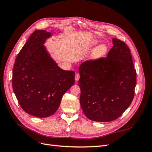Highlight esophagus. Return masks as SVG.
I'll return each mask as SVG.
<instances>
[{"label":"esophagus","instance_id":"obj_1","mask_svg":"<svg viewBox=\"0 0 152 152\" xmlns=\"http://www.w3.org/2000/svg\"><path fill=\"white\" fill-rule=\"evenodd\" d=\"M79 79H80V75H79V73H76L75 76V81L77 82L78 80H79Z\"/></svg>","mask_w":152,"mask_h":152}]
</instances>
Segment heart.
Segmentation results:
<instances>
[{"label":"heart","instance_id":"b5f03b06","mask_svg":"<svg viewBox=\"0 0 152 152\" xmlns=\"http://www.w3.org/2000/svg\"><path fill=\"white\" fill-rule=\"evenodd\" d=\"M98 43V41L96 40H93L91 42V45H95ZM108 51V48L105 44H101L99 45L98 46L96 47L93 51L92 52L91 55V60L96 61H98L99 59H102L104 55L107 54Z\"/></svg>","mask_w":152,"mask_h":152}]
</instances>
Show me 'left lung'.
Returning a JSON list of instances; mask_svg holds the SVG:
<instances>
[{
	"label": "left lung",
	"mask_w": 152,
	"mask_h": 152,
	"mask_svg": "<svg viewBox=\"0 0 152 152\" xmlns=\"http://www.w3.org/2000/svg\"><path fill=\"white\" fill-rule=\"evenodd\" d=\"M112 41L107 58L87 61L79 68L80 107L93 121L116 120L134 98L136 72L131 50L122 41Z\"/></svg>",
	"instance_id": "8db88e82"
}]
</instances>
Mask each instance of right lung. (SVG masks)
I'll list each match as a JSON object with an SVG mask.
<instances>
[{
    "label": "right lung",
    "mask_w": 152,
    "mask_h": 152,
    "mask_svg": "<svg viewBox=\"0 0 152 152\" xmlns=\"http://www.w3.org/2000/svg\"><path fill=\"white\" fill-rule=\"evenodd\" d=\"M51 32H33L16 58L12 85L18 102L31 115L45 118L56 112L63 94L75 83V72L59 68L44 44Z\"/></svg>",
    "instance_id": "add662e5"
}]
</instances>
